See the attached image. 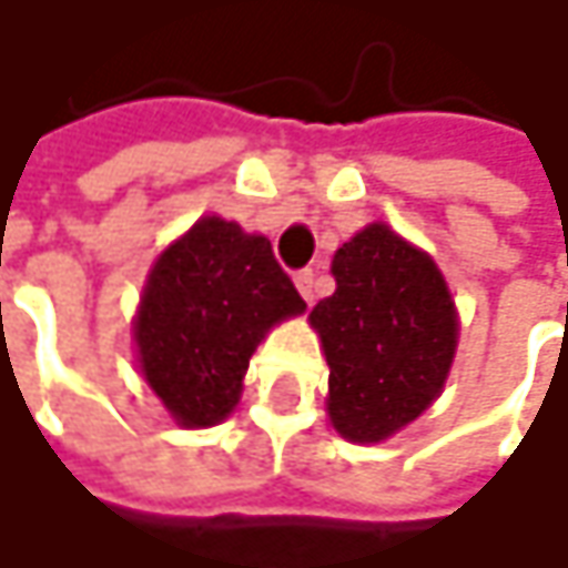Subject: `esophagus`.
<instances>
[{
  "instance_id": "esophagus-1",
  "label": "esophagus",
  "mask_w": 568,
  "mask_h": 568,
  "mask_svg": "<svg viewBox=\"0 0 568 568\" xmlns=\"http://www.w3.org/2000/svg\"><path fill=\"white\" fill-rule=\"evenodd\" d=\"M295 288L302 292L305 302H312V298H315V273H312V270H298V273H295Z\"/></svg>"
}]
</instances>
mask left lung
Returning <instances> with one entry per match:
<instances>
[{
  "instance_id": "left-lung-1",
  "label": "left lung",
  "mask_w": 568,
  "mask_h": 568,
  "mask_svg": "<svg viewBox=\"0 0 568 568\" xmlns=\"http://www.w3.org/2000/svg\"><path fill=\"white\" fill-rule=\"evenodd\" d=\"M335 292L308 322L328 362V417L355 444H378L444 392L457 308L437 263L372 223L332 260Z\"/></svg>"
}]
</instances>
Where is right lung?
<instances>
[{
  "instance_id": "right-lung-1",
  "label": "right lung",
  "mask_w": 568,
  "mask_h": 568,
  "mask_svg": "<svg viewBox=\"0 0 568 568\" xmlns=\"http://www.w3.org/2000/svg\"><path fill=\"white\" fill-rule=\"evenodd\" d=\"M298 312L305 302L270 240L203 216L148 276L134 318L141 375L176 424H220L240 404L256 345Z\"/></svg>"
}]
</instances>
